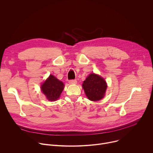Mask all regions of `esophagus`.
Returning a JSON list of instances; mask_svg holds the SVG:
<instances>
[{
	"label": "esophagus",
	"instance_id": "esophagus-1",
	"mask_svg": "<svg viewBox=\"0 0 153 153\" xmlns=\"http://www.w3.org/2000/svg\"><path fill=\"white\" fill-rule=\"evenodd\" d=\"M69 84H77V80H70L69 81Z\"/></svg>",
	"mask_w": 153,
	"mask_h": 153
}]
</instances>
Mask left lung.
I'll use <instances>...</instances> for the list:
<instances>
[{
	"label": "left lung",
	"mask_w": 153,
	"mask_h": 153,
	"mask_svg": "<svg viewBox=\"0 0 153 153\" xmlns=\"http://www.w3.org/2000/svg\"><path fill=\"white\" fill-rule=\"evenodd\" d=\"M82 87L89 100L98 101L104 97L107 85L104 78L91 73L84 81Z\"/></svg>",
	"instance_id": "1"
}]
</instances>
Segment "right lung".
Returning <instances> with one entry per match:
<instances>
[{
	"instance_id": "right-lung-1",
	"label": "right lung",
	"mask_w": 153,
	"mask_h": 153,
	"mask_svg": "<svg viewBox=\"0 0 153 153\" xmlns=\"http://www.w3.org/2000/svg\"><path fill=\"white\" fill-rule=\"evenodd\" d=\"M63 83L51 74L49 77L41 85V90L50 101H57L63 90Z\"/></svg>"
}]
</instances>
